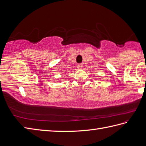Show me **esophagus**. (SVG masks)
Returning <instances> with one entry per match:
<instances>
[{
  "mask_svg": "<svg viewBox=\"0 0 146 146\" xmlns=\"http://www.w3.org/2000/svg\"><path fill=\"white\" fill-rule=\"evenodd\" d=\"M77 67L78 69H82V68L83 66H82V64H77Z\"/></svg>",
  "mask_w": 146,
  "mask_h": 146,
  "instance_id": "34e87169",
  "label": "esophagus"
}]
</instances>
